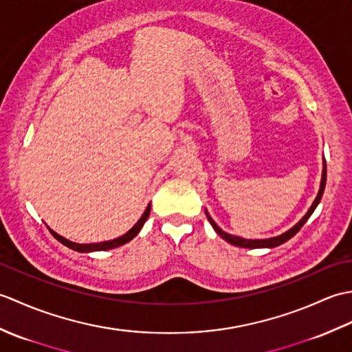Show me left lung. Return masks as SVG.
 I'll return each instance as SVG.
<instances>
[{
  "instance_id": "obj_1",
  "label": "left lung",
  "mask_w": 352,
  "mask_h": 352,
  "mask_svg": "<svg viewBox=\"0 0 352 352\" xmlns=\"http://www.w3.org/2000/svg\"><path fill=\"white\" fill-rule=\"evenodd\" d=\"M325 183H327V164H325V159H324V169H322V180H320V188H319V192H318V197L315 198V201H313L311 207L309 208V212L304 214V218H302L300 222H298L295 227H292L290 230L286 231V233H283V234L276 236V237H271V239H256V241H252V239H242V237H239V236L228 234V233H226V231H222L218 226H216V222L210 218V214H208V213L206 212L207 219H208V222L212 223V227L214 228L216 233H218V234L223 239V241H227V242L231 243V245L241 246V248H275V246H278V245H281V243H284V242H287L289 239L294 237V236L298 233V231L301 230V227L304 226V223L307 222V219L310 218L311 213L315 212V208L318 207L320 198H322V195H324Z\"/></svg>"
}]
</instances>
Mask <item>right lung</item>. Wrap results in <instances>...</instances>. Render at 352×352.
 I'll return each instance as SVG.
<instances>
[{
    "label": "right lung",
    "mask_w": 352,
    "mask_h": 352,
    "mask_svg": "<svg viewBox=\"0 0 352 352\" xmlns=\"http://www.w3.org/2000/svg\"><path fill=\"white\" fill-rule=\"evenodd\" d=\"M149 212H151V204H148L146 210L142 214V218L134 223V227L131 230L126 231V233L121 237L113 239V241H107V242H101V243H76V242H71L68 239H65L62 236H58L56 231H52L51 228H48L51 231V234L54 236L58 242L63 243L65 246H68V248L74 250V251H78V252H92V251H106V250H111V248H118V246H121L126 242H130L133 237H136L138 233L140 231V228L144 227L145 221L148 219Z\"/></svg>",
    "instance_id": "obj_1"
}]
</instances>
